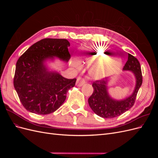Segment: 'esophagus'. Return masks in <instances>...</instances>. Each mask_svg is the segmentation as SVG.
I'll list each match as a JSON object with an SVG mask.
<instances>
[{"label": "esophagus", "instance_id": "34e87169", "mask_svg": "<svg viewBox=\"0 0 158 158\" xmlns=\"http://www.w3.org/2000/svg\"><path fill=\"white\" fill-rule=\"evenodd\" d=\"M85 83V81L83 78L79 77L77 79V81H76V85H77V86H78V87H81V86H82V85Z\"/></svg>", "mask_w": 158, "mask_h": 158}]
</instances>
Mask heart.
Returning a JSON list of instances; mask_svg holds the SVG:
<instances>
[{
  "label": "heart",
  "mask_w": 158,
  "mask_h": 158,
  "mask_svg": "<svg viewBox=\"0 0 158 158\" xmlns=\"http://www.w3.org/2000/svg\"><path fill=\"white\" fill-rule=\"evenodd\" d=\"M90 51L92 56L89 57V59H95L99 60L89 70V74L93 78L104 79L120 69L121 61L112 59L114 55L111 50L94 46L91 48ZM72 65L77 69L80 67V63L77 60L72 61Z\"/></svg>",
  "instance_id": "b5f03b06"
}]
</instances>
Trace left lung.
Masks as SVG:
<instances>
[{"mask_svg":"<svg viewBox=\"0 0 158 158\" xmlns=\"http://www.w3.org/2000/svg\"><path fill=\"white\" fill-rule=\"evenodd\" d=\"M123 69L130 71L135 76L136 84L132 93L121 100L113 98L109 94V83L107 80H97L92 84L94 92L88 99L89 106L97 115L104 118H111L121 115L130 109L135 102L137 93L142 83V76L139 61L131 54Z\"/></svg>","mask_w":158,"mask_h":158,"instance_id":"8db88e82","label":"left lung"}]
</instances>
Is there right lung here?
Returning <instances> with one entry per match:
<instances>
[{
	"label": "right lung",
	"instance_id": "add662e5",
	"mask_svg": "<svg viewBox=\"0 0 158 158\" xmlns=\"http://www.w3.org/2000/svg\"><path fill=\"white\" fill-rule=\"evenodd\" d=\"M69 47L70 43L65 39L46 38L32 45L18 59L14 86L28 111L38 114L53 113L64 102L69 89L75 85L76 78H65L47 65L55 58L68 63Z\"/></svg>",
	"mask_w": 158,
	"mask_h": 158
}]
</instances>
